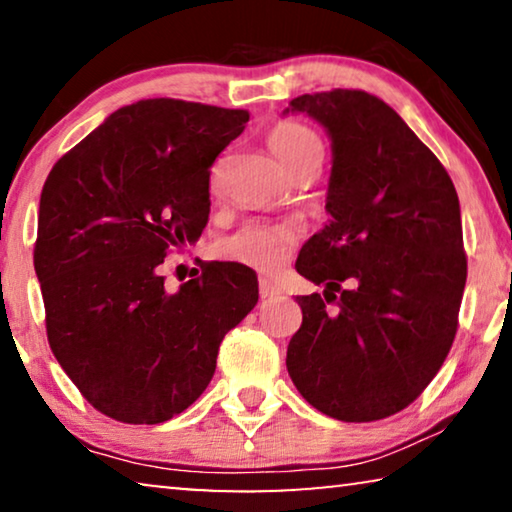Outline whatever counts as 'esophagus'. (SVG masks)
Here are the masks:
<instances>
[{
	"instance_id": "esophagus-1",
	"label": "esophagus",
	"mask_w": 512,
	"mask_h": 512,
	"mask_svg": "<svg viewBox=\"0 0 512 512\" xmlns=\"http://www.w3.org/2000/svg\"><path fill=\"white\" fill-rule=\"evenodd\" d=\"M276 294H280V290H278L276 285L271 283V280L259 278V297H262V299H271V297H276Z\"/></svg>"
}]
</instances>
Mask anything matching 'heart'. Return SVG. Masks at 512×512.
I'll use <instances>...</instances> for the list:
<instances>
[{"label":"heart","mask_w":512,"mask_h":512,"mask_svg":"<svg viewBox=\"0 0 512 512\" xmlns=\"http://www.w3.org/2000/svg\"><path fill=\"white\" fill-rule=\"evenodd\" d=\"M269 148L280 164L290 171L313 150H322V143L313 129L299 125V122L283 120L269 132ZM294 246H297V232L290 225L255 222V225L239 229L222 246V253L232 262L253 266L257 271H276L290 259Z\"/></svg>","instance_id":"obj_1"}]
</instances>
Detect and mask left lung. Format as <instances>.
Listing matches in <instances>:
<instances>
[{
    "label": "left lung",
    "mask_w": 512,
    "mask_h": 512,
    "mask_svg": "<svg viewBox=\"0 0 512 512\" xmlns=\"http://www.w3.org/2000/svg\"><path fill=\"white\" fill-rule=\"evenodd\" d=\"M290 111L311 115L331 139V220L297 259L325 292L297 297L304 322L287 345V371L320 413L383 420L420 397L455 341L466 285L457 190L401 115L369 92L301 95Z\"/></svg>",
    "instance_id": "8db88e82"
}]
</instances>
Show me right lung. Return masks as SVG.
Segmentation results:
<instances>
[{
    "label": "right lung",
    "mask_w": 512,
    "mask_h": 512,
    "mask_svg": "<svg viewBox=\"0 0 512 512\" xmlns=\"http://www.w3.org/2000/svg\"><path fill=\"white\" fill-rule=\"evenodd\" d=\"M248 111L143 99L111 113L43 183L34 271L50 350L99 413L160 424L201 397L257 276L211 262L167 292L157 266L204 232L208 178Z\"/></svg>",
    "instance_id": "right-lung-1"
}]
</instances>
